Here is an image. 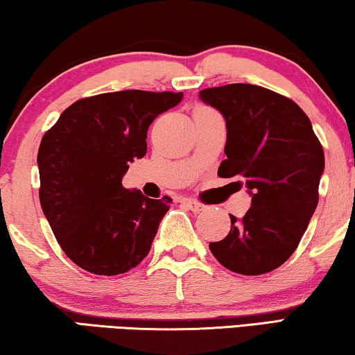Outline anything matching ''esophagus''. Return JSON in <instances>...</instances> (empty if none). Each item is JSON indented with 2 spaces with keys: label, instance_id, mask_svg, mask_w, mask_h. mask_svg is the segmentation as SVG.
I'll return each instance as SVG.
<instances>
[{
  "label": "esophagus",
  "instance_id": "obj_1",
  "mask_svg": "<svg viewBox=\"0 0 355 355\" xmlns=\"http://www.w3.org/2000/svg\"><path fill=\"white\" fill-rule=\"evenodd\" d=\"M181 205H184V207H187L190 211H193V213H200V211H203V209H205L203 205L193 202V200H190V198H182L181 200Z\"/></svg>",
  "mask_w": 355,
  "mask_h": 355
}]
</instances>
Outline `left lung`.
<instances>
[{
  "mask_svg": "<svg viewBox=\"0 0 355 355\" xmlns=\"http://www.w3.org/2000/svg\"><path fill=\"white\" fill-rule=\"evenodd\" d=\"M200 99L220 112L227 128V158L218 174L241 178L251 195V208L240 219L230 214L227 237L209 250L229 270L266 274L295 253L309 225L323 148L300 105L270 89L235 83L200 91Z\"/></svg>",
  "mask_w": 355,
  "mask_h": 355,
  "instance_id": "left-lung-1",
  "label": "left lung"
}]
</instances>
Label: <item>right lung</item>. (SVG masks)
<instances>
[{"label": "right lung", "instance_id": "add662e5", "mask_svg": "<svg viewBox=\"0 0 355 355\" xmlns=\"http://www.w3.org/2000/svg\"><path fill=\"white\" fill-rule=\"evenodd\" d=\"M182 92L139 89L76 101L41 139L40 203L64 253L96 275L125 274L150 251L171 200L121 186L155 118Z\"/></svg>", "mask_w": 355, "mask_h": 355}]
</instances>
